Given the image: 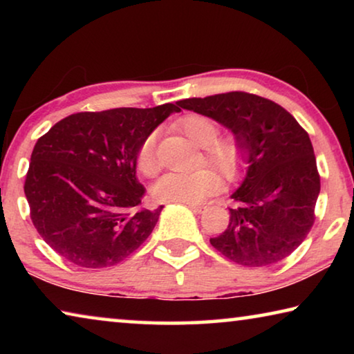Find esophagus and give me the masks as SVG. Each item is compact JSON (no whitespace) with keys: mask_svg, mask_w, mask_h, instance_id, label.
<instances>
[{"mask_svg":"<svg viewBox=\"0 0 354 354\" xmlns=\"http://www.w3.org/2000/svg\"><path fill=\"white\" fill-rule=\"evenodd\" d=\"M189 207H190V211H194L196 214H201V212H205V209L207 206L206 205H189Z\"/></svg>","mask_w":354,"mask_h":354,"instance_id":"1","label":"esophagus"}]
</instances>
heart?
Here are the masks:
<instances>
[{
  "label": "heart",
  "instance_id": "1",
  "mask_svg": "<svg viewBox=\"0 0 354 354\" xmlns=\"http://www.w3.org/2000/svg\"><path fill=\"white\" fill-rule=\"evenodd\" d=\"M178 127L195 143L203 147L201 162L214 165L221 175L234 178L243 165V145L236 136L218 134L214 118L190 113L178 120ZM136 165L143 176H154L159 171L158 134L151 133L142 140L136 154ZM220 187V178L211 167H200L194 171L167 173L153 185V195L164 203H187L194 205L212 195Z\"/></svg>",
  "mask_w": 354,
  "mask_h": 354
}]
</instances>
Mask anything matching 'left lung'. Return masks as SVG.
Masks as SVG:
<instances>
[{
    "label": "left lung",
    "instance_id": "8db88e82",
    "mask_svg": "<svg viewBox=\"0 0 354 354\" xmlns=\"http://www.w3.org/2000/svg\"><path fill=\"white\" fill-rule=\"evenodd\" d=\"M231 129L243 145L247 175L231 198L230 225L212 247L243 267H268L290 256L315 220L320 175L309 134L284 107L247 92L176 103Z\"/></svg>",
    "mask_w": 354,
    "mask_h": 354
}]
</instances>
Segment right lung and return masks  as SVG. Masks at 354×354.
<instances>
[{"label":"right lung","mask_w":354,"mask_h":354,"mask_svg":"<svg viewBox=\"0 0 354 354\" xmlns=\"http://www.w3.org/2000/svg\"><path fill=\"white\" fill-rule=\"evenodd\" d=\"M118 107L62 118L35 143L25 195L40 237L64 259L104 268L127 259L151 234L162 206L140 209L137 181L142 140L171 112Z\"/></svg>","instance_id":"add662e5"}]
</instances>
